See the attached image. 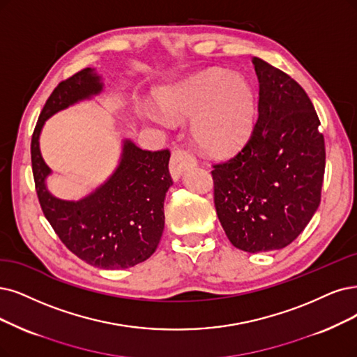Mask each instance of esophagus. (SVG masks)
Listing matches in <instances>:
<instances>
[{"mask_svg": "<svg viewBox=\"0 0 357 357\" xmlns=\"http://www.w3.org/2000/svg\"><path fill=\"white\" fill-rule=\"evenodd\" d=\"M194 165H195V157L192 155V153L190 150L175 149L174 151H172L169 169H170L172 178L174 179H178L183 170L190 166H194Z\"/></svg>", "mask_w": 357, "mask_h": 357, "instance_id": "obj_1", "label": "esophagus"}]
</instances>
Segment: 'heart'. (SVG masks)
<instances>
[{
  "label": "heart",
  "instance_id": "b5f03b06",
  "mask_svg": "<svg viewBox=\"0 0 357 357\" xmlns=\"http://www.w3.org/2000/svg\"><path fill=\"white\" fill-rule=\"evenodd\" d=\"M163 109L172 116H194L195 141L208 151L223 153L247 135L255 112L253 91L241 77L213 72L176 86Z\"/></svg>",
  "mask_w": 357,
  "mask_h": 357
}]
</instances>
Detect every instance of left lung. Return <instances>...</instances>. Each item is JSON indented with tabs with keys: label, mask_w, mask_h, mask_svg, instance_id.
<instances>
[{
	"label": "left lung",
	"mask_w": 357,
	"mask_h": 357,
	"mask_svg": "<svg viewBox=\"0 0 357 357\" xmlns=\"http://www.w3.org/2000/svg\"><path fill=\"white\" fill-rule=\"evenodd\" d=\"M253 64L259 116L243 147L212 165V178L228 240L260 253L291 244L319 207L325 139L305 89L261 59Z\"/></svg>",
	"instance_id": "8db88e82"
}]
</instances>
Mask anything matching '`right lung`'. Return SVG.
<instances>
[{"label":"right lung","mask_w":357,"mask_h":357,"mask_svg":"<svg viewBox=\"0 0 357 357\" xmlns=\"http://www.w3.org/2000/svg\"><path fill=\"white\" fill-rule=\"evenodd\" d=\"M100 89L98 76L84 69L51 92L32 134V172L39 204L61 243L91 266L126 269L147 260L160 243L163 202L174 182L169 174L170 151L141 150L126 141L113 176L76 203L59 200L47 191L44 179L50 169L39 153V132L47 119Z\"/></svg>","instance_id":"right-lung-1"}]
</instances>
